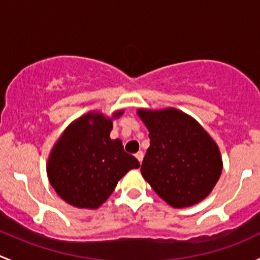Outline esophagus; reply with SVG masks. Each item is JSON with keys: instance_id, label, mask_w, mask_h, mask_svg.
Returning a JSON list of instances; mask_svg holds the SVG:
<instances>
[{"instance_id": "1", "label": "esophagus", "mask_w": 260, "mask_h": 260, "mask_svg": "<svg viewBox=\"0 0 260 260\" xmlns=\"http://www.w3.org/2000/svg\"><path fill=\"white\" fill-rule=\"evenodd\" d=\"M143 156H145V153H143L142 151H138L137 153H136V158L140 161V164H142V159H143Z\"/></svg>"}]
</instances>
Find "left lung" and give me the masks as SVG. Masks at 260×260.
Instances as JSON below:
<instances>
[{
  "label": "left lung",
  "mask_w": 260,
  "mask_h": 260,
  "mask_svg": "<svg viewBox=\"0 0 260 260\" xmlns=\"http://www.w3.org/2000/svg\"><path fill=\"white\" fill-rule=\"evenodd\" d=\"M138 114L149 132L141 172L154 192L174 208L204 200L222 170L216 143L195 119L177 109Z\"/></svg>",
  "instance_id": "8db88e82"
}]
</instances>
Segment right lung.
<instances>
[{"label":"right lung","mask_w":260,"mask_h":260,"mask_svg":"<svg viewBox=\"0 0 260 260\" xmlns=\"http://www.w3.org/2000/svg\"><path fill=\"white\" fill-rule=\"evenodd\" d=\"M112 128V120L103 114L89 113L70 124L52 148L50 183L70 205L98 208L112 195L118 180L140 167L137 158L124 152L122 141L111 140Z\"/></svg>","instance_id":"obj_1"}]
</instances>
